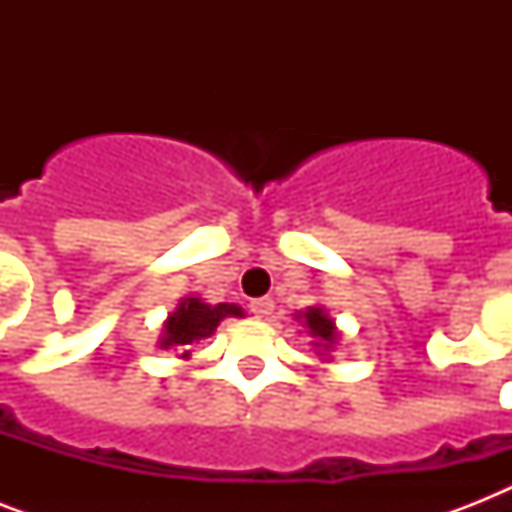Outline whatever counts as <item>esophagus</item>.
<instances>
[{"label":"esophagus","mask_w":512,"mask_h":512,"mask_svg":"<svg viewBox=\"0 0 512 512\" xmlns=\"http://www.w3.org/2000/svg\"><path fill=\"white\" fill-rule=\"evenodd\" d=\"M249 311H252L255 319H268V316L273 313V300L271 297H257V300L249 303Z\"/></svg>","instance_id":"34e87169"}]
</instances>
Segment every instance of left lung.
I'll list each match as a JSON object with an SVG mask.
<instances>
[{"mask_svg":"<svg viewBox=\"0 0 512 512\" xmlns=\"http://www.w3.org/2000/svg\"><path fill=\"white\" fill-rule=\"evenodd\" d=\"M295 319L305 327V332L311 335V345L316 350L321 364H329L332 361V353L340 345V329H337V321L329 316L327 308L321 305H311L305 311L295 313Z\"/></svg>","mask_w":512,"mask_h":512,"instance_id":"1","label":"left lung"}]
</instances>
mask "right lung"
<instances>
[{
  "label": "right lung",
  "mask_w": 512,
  "mask_h": 512,
  "mask_svg": "<svg viewBox=\"0 0 512 512\" xmlns=\"http://www.w3.org/2000/svg\"><path fill=\"white\" fill-rule=\"evenodd\" d=\"M244 319L247 313L236 303H217L209 305L201 297L188 295L177 300V308L167 316L162 324V335H159V348L177 350V358L191 356L193 342L204 340V337L215 335L223 319Z\"/></svg>",
  "instance_id": "right-lung-1"
}]
</instances>
